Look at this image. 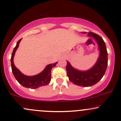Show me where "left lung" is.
Wrapping results in <instances>:
<instances>
[{
    "label": "left lung",
    "mask_w": 121,
    "mask_h": 121,
    "mask_svg": "<svg viewBox=\"0 0 121 121\" xmlns=\"http://www.w3.org/2000/svg\"><path fill=\"white\" fill-rule=\"evenodd\" d=\"M82 33L86 34V32ZM88 36L92 38L98 45L99 55L94 66L87 70H80L66 61V70L69 81L79 86L90 87L96 84L104 76L108 66V52L104 40L99 35L91 32Z\"/></svg>",
    "instance_id": "8db88e82"
}]
</instances>
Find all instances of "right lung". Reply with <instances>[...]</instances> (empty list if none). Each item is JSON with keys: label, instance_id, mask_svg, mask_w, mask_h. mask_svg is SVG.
<instances>
[{"label": "right lung", "instance_id": "1", "mask_svg": "<svg viewBox=\"0 0 121 121\" xmlns=\"http://www.w3.org/2000/svg\"><path fill=\"white\" fill-rule=\"evenodd\" d=\"M21 40L22 39H20L17 42L16 46L14 48L13 51L12 53L11 59L12 71L16 79L23 87L31 88V89H35V88L47 85L51 82V72L52 68L56 66V65L57 64V62L47 65L42 72L37 75L29 76V75L24 74L20 72V70L16 67L13 62L14 55H15L16 51L18 48L19 44Z\"/></svg>", "mask_w": 121, "mask_h": 121}]
</instances>
